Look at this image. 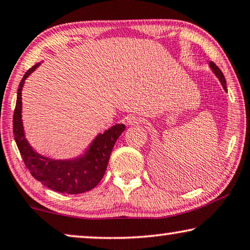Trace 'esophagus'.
Returning a JSON list of instances; mask_svg holds the SVG:
<instances>
[{
    "instance_id": "34e87169",
    "label": "esophagus",
    "mask_w": 250,
    "mask_h": 250,
    "mask_svg": "<svg viewBox=\"0 0 250 250\" xmlns=\"http://www.w3.org/2000/svg\"><path fill=\"white\" fill-rule=\"evenodd\" d=\"M125 121L129 125H132V126H137V125H139L140 124H142L140 119L135 117V115H129V117H126Z\"/></svg>"
}]
</instances>
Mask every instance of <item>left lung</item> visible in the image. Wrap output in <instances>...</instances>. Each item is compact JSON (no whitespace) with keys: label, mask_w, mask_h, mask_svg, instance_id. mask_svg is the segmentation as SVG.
I'll use <instances>...</instances> for the list:
<instances>
[{"label":"left lung","mask_w":250,"mask_h":250,"mask_svg":"<svg viewBox=\"0 0 250 250\" xmlns=\"http://www.w3.org/2000/svg\"><path fill=\"white\" fill-rule=\"evenodd\" d=\"M209 65H210V68H212V70L214 71V73H215V75L217 76V78L220 79V82H221V83H222L224 90H227V82H226V78H224L222 71H221L219 66H217L214 62H209Z\"/></svg>","instance_id":"8db88e82"}]
</instances>
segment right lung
<instances>
[{"mask_svg":"<svg viewBox=\"0 0 250 250\" xmlns=\"http://www.w3.org/2000/svg\"><path fill=\"white\" fill-rule=\"evenodd\" d=\"M40 63L28 70L21 79L17 103L13 113V135L22 157L23 163L30 174L52 190L61 194H83L96 187L106 171L108 160L115 142L125 131V125L112 126L104 133L96 137L85 155L71 161H54L35 153L24 138L21 121V90L24 80Z\"/></svg>","mask_w":250,"mask_h":250,"instance_id":"right-lung-1","label":"right lung"}]
</instances>
